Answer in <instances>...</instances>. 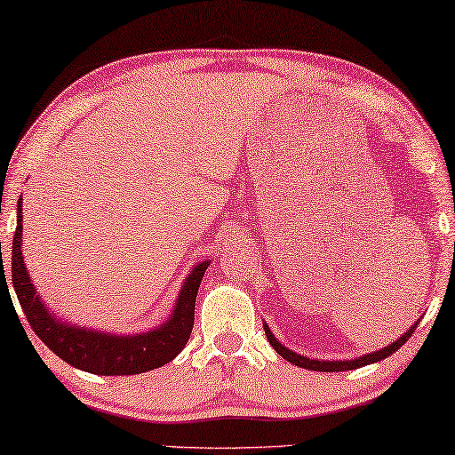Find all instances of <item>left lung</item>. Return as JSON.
Listing matches in <instances>:
<instances>
[{"label": "left lung", "instance_id": "8db88e82", "mask_svg": "<svg viewBox=\"0 0 455 455\" xmlns=\"http://www.w3.org/2000/svg\"><path fill=\"white\" fill-rule=\"evenodd\" d=\"M417 323H419V320H417ZM417 323L403 334V337H399L395 342H393V345L385 347V348H381V351H377V353L363 355V356H359V359H353V361H318V359H308V356L296 355L294 351H290V348H286L284 345H280V342L276 340V337H274L272 331H270V326H267V324H264V331H266L267 340H270V345L274 347V351H276L280 356H284L286 361L296 364V367L310 369V371H323V373H334V371H353V369H359V367H364V364L383 361V359H387V356H391L393 353L397 351V348L403 347L405 342H407V339L411 337V334L415 332Z\"/></svg>", "mask_w": 455, "mask_h": 455}]
</instances>
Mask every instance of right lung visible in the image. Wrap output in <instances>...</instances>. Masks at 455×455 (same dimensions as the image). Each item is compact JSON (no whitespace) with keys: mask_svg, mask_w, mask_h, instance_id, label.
I'll return each instance as SVG.
<instances>
[{"mask_svg":"<svg viewBox=\"0 0 455 455\" xmlns=\"http://www.w3.org/2000/svg\"><path fill=\"white\" fill-rule=\"evenodd\" d=\"M21 199L18 201V228L12 245V282L21 310L29 326L52 353L80 371L94 375H137L159 369L175 359L188 345L196 320V298L201 280L210 262H201L193 267L189 278L179 292L173 315L157 329L148 332L107 334L104 331L84 329V326L66 324L62 318L52 315L29 280L28 267L21 256ZM4 264V262H2ZM2 284L5 270L2 266ZM10 292V288H7Z\"/></svg>","mask_w":455,"mask_h":455,"instance_id":"add662e5","label":"right lung"}]
</instances>
